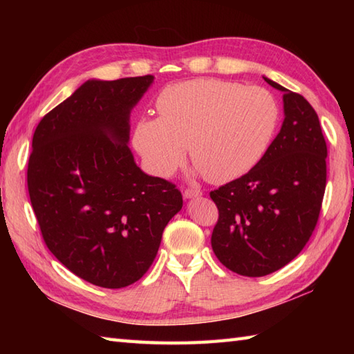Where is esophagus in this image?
<instances>
[{"label":"esophagus","mask_w":354,"mask_h":354,"mask_svg":"<svg viewBox=\"0 0 354 354\" xmlns=\"http://www.w3.org/2000/svg\"><path fill=\"white\" fill-rule=\"evenodd\" d=\"M201 194H202V192H201L199 189H185V190H184V196H185L187 199L198 198V196H201Z\"/></svg>","instance_id":"obj_1"}]
</instances>
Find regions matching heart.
<instances>
[{
    "mask_svg": "<svg viewBox=\"0 0 354 354\" xmlns=\"http://www.w3.org/2000/svg\"><path fill=\"white\" fill-rule=\"evenodd\" d=\"M160 117H141L132 141L147 167L169 176L185 160L209 183L246 175L266 155L281 120L277 97L261 86L198 79L164 88L156 99Z\"/></svg>",
    "mask_w": 354,
    "mask_h": 354,
    "instance_id": "heart-1",
    "label": "heart"
}]
</instances>
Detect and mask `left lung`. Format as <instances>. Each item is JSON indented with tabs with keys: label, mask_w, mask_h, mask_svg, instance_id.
<instances>
[{
	"label": "left lung",
	"mask_w": 354,
	"mask_h": 354,
	"mask_svg": "<svg viewBox=\"0 0 354 354\" xmlns=\"http://www.w3.org/2000/svg\"><path fill=\"white\" fill-rule=\"evenodd\" d=\"M283 91L284 122L263 160L209 192L219 219L212 246L225 268L263 277L288 265L318 223L327 183V145L317 112L301 94Z\"/></svg>",
	"instance_id": "8db88e82"
}]
</instances>
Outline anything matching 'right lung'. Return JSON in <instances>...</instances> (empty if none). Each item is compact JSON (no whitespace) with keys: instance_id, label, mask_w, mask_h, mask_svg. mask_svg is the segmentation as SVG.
<instances>
[{"instance_id":"add662e5","label":"right lung","mask_w":354,"mask_h":354,"mask_svg":"<svg viewBox=\"0 0 354 354\" xmlns=\"http://www.w3.org/2000/svg\"><path fill=\"white\" fill-rule=\"evenodd\" d=\"M153 76L88 80L37 124L27 167L36 221L51 254L106 289L147 272L183 194L142 173L127 147L129 112Z\"/></svg>"}]
</instances>
